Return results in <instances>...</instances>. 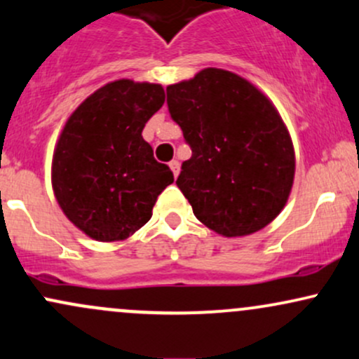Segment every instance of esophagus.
Returning a JSON list of instances; mask_svg holds the SVG:
<instances>
[{
    "mask_svg": "<svg viewBox=\"0 0 359 359\" xmlns=\"http://www.w3.org/2000/svg\"><path fill=\"white\" fill-rule=\"evenodd\" d=\"M168 167H170V170H172V173H173V177L179 175V172H180V165H179V161H177V160H172L170 163H168Z\"/></svg>",
    "mask_w": 359,
    "mask_h": 359,
    "instance_id": "esophagus-1",
    "label": "esophagus"
}]
</instances>
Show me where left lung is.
Wrapping results in <instances>:
<instances>
[{
	"instance_id": "left-lung-1",
	"label": "left lung",
	"mask_w": 359,
	"mask_h": 359,
	"mask_svg": "<svg viewBox=\"0 0 359 359\" xmlns=\"http://www.w3.org/2000/svg\"><path fill=\"white\" fill-rule=\"evenodd\" d=\"M192 156L177 179L196 218L226 238L267 226L290 198L294 148L273 102L249 80L204 68L167 86Z\"/></svg>"
}]
</instances>
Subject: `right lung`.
Listing matches in <instances>:
<instances>
[{
  "label": "right lung",
  "mask_w": 359,
  "mask_h": 359,
  "mask_svg": "<svg viewBox=\"0 0 359 359\" xmlns=\"http://www.w3.org/2000/svg\"><path fill=\"white\" fill-rule=\"evenodd\" d=\"M165 102L163 86L110 81L74 109L57 137L50 182L66 218L97 242H119L149 222L173 182L143 140L144 124Z\"/></svg>",
  "instance_id": "add662e5"
}]
</instances>
